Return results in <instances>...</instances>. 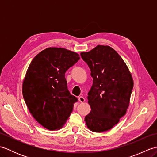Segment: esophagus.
I'll return each instance as SVG.
<instances>
[{
  "label": "esophagus",
  "instance_id": "obj_1",
  "mask_svg": "<svg viewBox=\"0 0 157 157\" xmlns=\"http://www.w3.org/2000/svg\"><path fill=\"white\" fill-rule=\"evenodd\" d=\"M78 100L80 102H85V98L83 97V96H79Z\"/></svg>",
  "mask_w": 157,
  "mask_h": 157
}]
</instances>
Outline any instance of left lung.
<instances>
[{
  "instance_id": "left-lung-1",
  "label": "left lung",
  "mask_w": 157,
  "mask_h": 157,
  "mask_svg": "<svg viewBox=\"0 0 157 157\" xmlns=\"http://www.w3.org/2000/svg\"><path fill=\"white\" fill-rule=\"evenodd\" d=\"M80 55L93 79L88 94L91 111L85 117L86 123L92 132L107 131L125 115L134 87L132 75L122 58L109 46L98 45Z\"/></svg>"
}]
</instances>
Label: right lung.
Here are the masks:
<instances>
[{
	"label": "right lung",
	"instance_id": "right-lung-1",
	"mask_svg": "<svg viewBox=\"0 0 157 157\" xmlns=\"http://www.w3.org/2000/svg\"><path fill=\"white\" fill-rule=\"evenodd\" d=\"M79 59L69 50L48 48L35 56L28 69L23 98L36 121L51 131L62 128L78 101L68 90L65 74Z\"/></svg>",
	"mask_w": 157,
	"mask_h": 157
}]
</instances>
